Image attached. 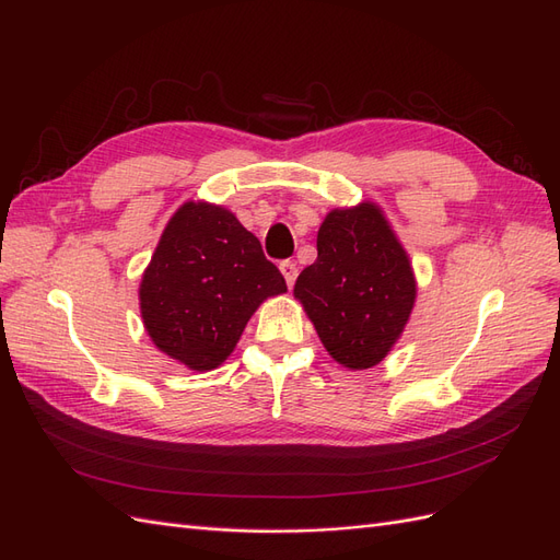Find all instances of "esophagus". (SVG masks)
<instances>
[{
  "mask_svg": "<svg viewBox=\"0 0 560 560\" xmlns=\"http://www.w3.org/2000/svg\"><path fill=\"white\" fill-rule=\"evenodd\" d=\"M280 270H282V276H284V280H287V287H294V280H296V276H299V268H296V264L294 261H280Z\"/></svg>",
  "mask_w": 560,
  "mask_h": 560,
  "instance_id": "obj_1",
  "label": "esophagus"
}]
</instances>
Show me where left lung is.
<instances>
[{"label":"left lung","instance_id":"obj_1","mask_svg":"<svg viewBox=\"0 0 560 560\" xmlns=\"http://www.w3.org/2000/svg\"><path fill=\"white\" fill-rule=\"evenodd\" d=\"M294 296L336 362L369 369L399 338L416 280L381 210L362 202L327 214L317 231V259L301 270Z\"/></svg>","mask_w":560,"mask_h":560}]
</instances>
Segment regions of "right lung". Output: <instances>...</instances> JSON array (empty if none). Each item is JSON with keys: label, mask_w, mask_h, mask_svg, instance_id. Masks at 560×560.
<instances>
[{"label": "right lung", "mask_w": 560, "mask_h": 560, "mask_svg": "<svg viewBox=\"0 0 560 560\" xmlns=\"http://www.w3.org/2000/svg\"><path fill=\"white\" fill-rule=\"evenodd\" d=\"M282 292L287 282L257 235L224 208L186 202L144 270L140 308L165 354L208 371L233 352L259 303Z\"/></svg>", "instance_id": "add662e5"}]
</instances>
